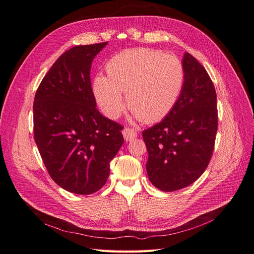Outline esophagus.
Returning a JSON list of instances; mask_svg holds the SVG:
<instances>
[{
	"label": "esophagus",
	"mask_w": 254,
	"mask_h": 254,
	"mask_svg": "<svg viewBox=\"0 0 254 254\" xmlns=\"http://www.w3.org/2000/svg\"><path fill=\"white\" fill-rule=\"evenodd\" d=\"M122 135H124L126 141H129L137 137V133L132 128H125L122 130Z\"/></svg>",
	"instance_id": "34e87169"
}]
</instances>
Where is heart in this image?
I'll return each mask as SVG.
<instances>
[{
    "label": "heart",
    "instance_id": "obj_1",
    "mask_svg": "<svg viewBox=\"0 0 254 254\" xmlns=\"http://www.w3.org/2000/svg\"><path fill=\"white\" fill-rule=\"evenodd\" d=\"M185 83L181 59L151 48L127 50L106 63V77L94 79V93L110 118L118 117L127 105L145 124L165 118L173 110Z\"/></svg>",
    "mask_w": 254,
    "mask_h": 254
}]
</instances>
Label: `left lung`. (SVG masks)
I'll use <instances>...</instances> for the list:
<instances>
[{
    "mask_svg": "<svg viewBox=\"0 0 254 254\" xmlns=\"http://www.w3.org/2000/svg\"><path fill=\"white\" fill-rule=\"evenodd\" d=\"M181 96L159 124L144 129L146 173L154 187L173 192L192 185L207 169L217 132L216 92L207 70L184 54Z\"/></svg>",
    "mask_w": 254,
    "mask_h": 254,
    "instance_id": "left-lung-1",
    "label": "left lung"
}]
</instances>
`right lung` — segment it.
<instances>
[{
	"label": "right lung",
	"mask_w": 254,
	"mask_h": 254,
	"mask_svg": "<svg viewBox=\"0 0 254 254\" xmlns=\"http://www.w3.org/2000/svg\"><path fill=\"white\" fill-rule=\"evenodd\" d=\"M106 44L65 52L35 96L34 134L41 157L57 185L80 195L105 185L110 162L125 142L122 127L97 110L89 78L92 62Z\"/></svg>",
	"instance_id": "add662e5"
}]
</instances>
